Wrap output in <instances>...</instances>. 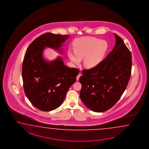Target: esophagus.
Returning <instances> with one entry per match:
<instances>
[{
    "label": "esophagus",
    "mask_w": 149,
    "mask_h": 149,
    "mask_svg": "<svg viewBox=\"0 0 149 149\" xmlns=\"http://www.w3.org/2000/svg\"><path fill=\"white\" fill-rule=\"evenodd\" d=\"M81 74H79L77 75V76L76 77V80H77V81H79V77H81Z\"/></svg>",
    "instance_id": "1"
}]
</instances>
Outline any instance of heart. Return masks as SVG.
I'll list each match as a JSON object with an SVG mask.
<instances>
[{
	"label": "heart",
	"instance_id": "b5f03b06",
	"mask_svg": "<svg viewBox=\"0 0 149 149\" xmlns=\"http://www.w3.org/2000/svg\"><path fill=\"white\" fill-rule=\"evenodd\" d=\"M74 52L68 53L70 60L74 64L80 63L84 58L83 64L88 68H94L103 61L108 45L105 40L93 37H83L77 38L73 42Z\"/></svg>",
	"mask_w": 149,
	"mask_h": 149
}]
</instances>
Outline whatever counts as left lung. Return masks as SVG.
<instances>
[{
    "label": "left lung",
    "mask_w": 149,
    "mask_h": 149,
    "mask_svg": "<svg viewBox=\"0 0 149 149\" xmlns=\"http://www.w3.org/2000/svg\"><path fill=\"white\" fill-rule=\"evenodd\" d=\"M115 46L97 66L83 70L79 81L80 98L94 112L106 111L122 97L130 79L131 52L120 37L115 33Z\"/></svg>",
    "instance_id": "obj_1"
}]
</instances>
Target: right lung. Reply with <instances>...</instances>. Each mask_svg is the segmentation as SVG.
<instances>
[{
    "label": "right lung",
    "mask_w": 149,
    "mask_h": 149,
    "mask_svg": "<svg viewBox=\"0 0 149 149\" xmlns=\"http://www.w3.org/2000/svg\"><path fill=\"white\" fill-rule=\"evenodd\" d=\"M69 36L43 34L31 43L25 52L22 72L24 90L31 103L40 110L52 111L60 106L79 73L78 69L65 65L60 56L51 61L43 57L46 47L62 54L61 47Z\"/></svg>",
    "instance_id": "obj_1"
}]
</instances>
